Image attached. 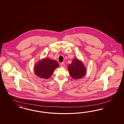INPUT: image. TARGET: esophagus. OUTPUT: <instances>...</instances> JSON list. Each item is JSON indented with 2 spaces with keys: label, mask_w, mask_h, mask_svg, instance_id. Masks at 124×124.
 I'll return each instance as SVG.
<instances>
[{
  "label": "esophagus",
  "mask_w": 124,
  "mask_h": 124,
  "mask_svg": "<svg viewBox=\"0 0 124 124\" xmlns=\"http://www.w3.org/2000/svg\"><path fill=\"white\" fill-rule=\"evenodd\" d=\"M60 65H61V66L62 67H64V63H61L60 64Z\"/></svg>",
  "instance_id": "1"
}]
</instances>
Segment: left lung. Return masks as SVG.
Segmentation results:
<instances>
[{"mask_svg":"<svg viewBox=\"0 0 124 124\" xmlns=\"http://www.w3.org/2000/svg\"><path fill=\"white\" fill-rule=\"evenodd\" d=\"M68 69L70 75L74 79L82 78L86 73V70L82 62L78 59H74L71 64L68 66Z\"/></svg>","mask_w":124,"mask_h":124,"instance_id":"obj_1","label":"left lung"}]
</instances>
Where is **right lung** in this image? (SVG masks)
Returning a JSON list of instances; mask_svg holds the SVG:
<instances>
[{
	"instance_id": "1",
	"label": "right lung",
	"mask_w": 124,
	"mask_h": 124,
	"mask_svg": "<svg viewBox=\"0 0 124 124\" xmlns=\"http://www.w3.org/2000/svg\"><path fill=\"white\" fill-rule=\"evenodd\" d=\"M59 64L56 61L49 58L40 60L34 66V73L39 78L47 79L52 75L54 70Z\"/></svg>"
}]
</instances>
